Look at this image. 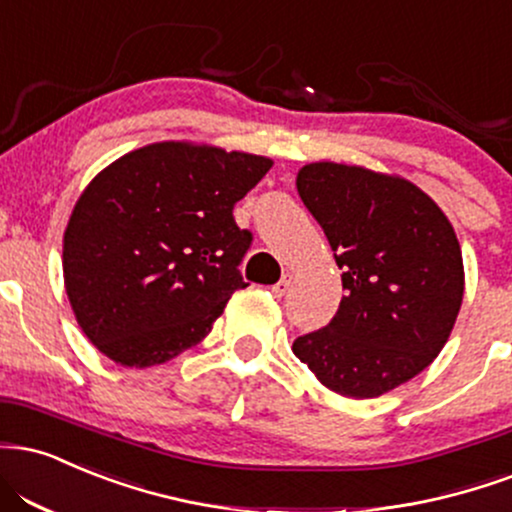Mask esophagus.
Returning a JSON list of instances; mask_svg holds the SVG:
<instances>
[{"label": "esophagus", "instance_id": "esophagus-1", "mask_svg": "<svg viewBox=\"0 0 512 512\" xmlns=\"http://www.w3.org/2000/svg\"><path fill=\"white\" fill-rule=\"evenodd\" d=\"M291 281H293V276H291V274H283V279H281V281H276L274 286H272L274 298H283V295L288 293V288H291Z\"/></svg>", "mask_w": 512, "mask_h": 512}]
</instances>
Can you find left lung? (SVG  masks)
<instances>
[{"mask_svg": "<svg viewBox=\"0 0 512 512\" xmlns=\"http://www.w3.org/2000/svg\"><path fill=\"white\" fill-rule=\"evenodd\" d=\"M300 200L324 229L346 295L293 353L326 389L377 398L434 362L465 291L451 221L415 183L365 166L305 164Z\"/></svg>", "mask_w": 512, "mask_h": 512, "instance_id": "left-lung-1", "label": "left lung"}]
</instances>
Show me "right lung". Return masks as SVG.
I'll use <instances>...</instances> for the list:
<instances>
[{
	"label": "right lung",
	"instance_id": "obj_1",
	"mask_svg": "<svg viewBox=\"0 0 512 512\" xmlns=\"http://www.w3.org/2000/svg\"><path fill=\"white\" fill-rule=\"evenodd\" d=\"M272 159L166 140L102 169L64 233V286L90 343L121 367L162 365L212 331L252 233L243 200Z\"/></svg>",
	"mask_w": 512,
	"mask_h": 512
}]
</instances>
